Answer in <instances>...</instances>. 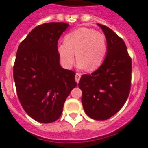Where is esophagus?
Returning a JSON list of instances; mask_svg holds the SVG:
<instances>
[{
	"label": "esophagus",
	"instance_id": "34e87169",
	"mask_svg": "<svg viewBox=\"0 0 148 148\" xmlns=\"http://www.w3.org/2000/svg\"><path fill=\"white\" fill-rule=\"evenodd\" d=\"M80 77H81V74H79V73H77L75 75V81L77 82V83H78L79 82Z\"/></svg>",
	"mask_w": 148,
	"mask_h": 148
}]
</instances>
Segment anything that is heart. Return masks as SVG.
Masks as SVG:
<instances>
[{
    "label": "heart",
    "mask_w": 148,
    "mask_h": 148,
    "mask_svg": "<svg viewBox=\"0 0 148 148\" xmlns=\"http://www.w3.org/2000/svg\"><path fill=\"white\" fill-rule=\"evenodd\" d=\"M57 51L62 64L66 69L72 66L76 54L78 69L92 71L103 63L107 53V42L101 32L79 27L65 36V42L57 46Z\"/></svg>",
    "instance_id": "heart-1"
}]
</instances>
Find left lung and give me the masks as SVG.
Returning <instances> with one entry per match:
<instances>
[{
    "label": "left lung",
    "mask_w": 148,
    "mask_h": 148,
    "mask_svg": "<svg viewBox=\"0 0 148 148\" xmlns=\"http://www.w3.org/2000/svg\"><path fill=\"white\" fill-rule=\"evenodd\" d=\"M107 42L103 63L91 74H83L78 83L87 115L97 121L109 119L124 106L131 86L132 61L122 38L110 28L97 24Z\"/></svg>",
    "instance_id": "obj_1"
}]
</instances>
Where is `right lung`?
Listing matches in <instances>:
<instances>
[{
  "label": "right lung",
  "mask_w": 148,
  "mask_h": 148,
  "mask_svg": "<svg viewBox=\"0 0 148 148\" xmlns=\"http://www.w3.org/2000/svg\"><path fill=\"white\" fill-rule=\"evenodd\" d=\"M69 24L51 22L37 26L19 45L13 67L17 95L24 111L41 123L61 116L64 103L77 86L75 73L62 68L58 40Z\"/></svg>",
  "instance_id": "1"
}]
</instances>
